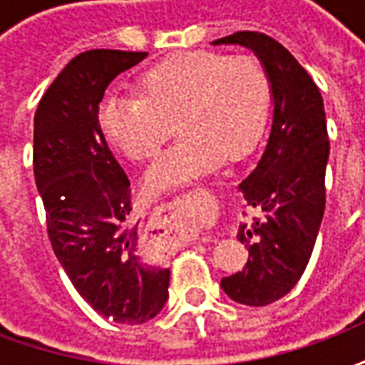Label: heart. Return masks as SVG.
<instances>
[{"label":"heart","mask_w":365,"mask_h":365,"mask_svg":"<svg viewBox=\"0 0 365 365\" xmlns=\"http://www.w3.org/2000/svg\"><path fill=\"white\" fill-rule=\"evenodd\" d=\"M269 107L272 82L260 60L193 51L148 68L138 97H107L97 119L105 138L136 162L150 160L175 125L182 138L143 178L148 195H164L213 174L225 158H245L264 135Z\"/></svg>","instance_id":"b5f03b06"}]
</instances>
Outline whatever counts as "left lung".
I'll use <instances>...</instances> for the list:
<instances>
[{
    "instance_id": "1",
    "label": "left lung",
    "mask_w": 365,
    "mask_h": 365,
    "mask_svg": "<svg viewBox=\"0 0 365 365\" xmlns=\"http://www.w3.org/2000/svg\"><path fill=\"white\" fill-rule=\"evenodd\" d=\"M213 44H238L256 54L272 82V125L260 160L238 183L248 205L260 211L240 222L248 248L245 269L221 287L240 305L264 307L285 297L305 272L324 213V174L330 144L322 96L305 68L272 36L240 31Z\"/></svg>"
}]
</instances>
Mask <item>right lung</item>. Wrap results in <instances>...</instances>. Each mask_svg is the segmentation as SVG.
<instances>
[{"instance_id":"add662e5","label":"right lung","mask_w":365,"mask_h":365,"mask_svg":"<svg viewBox=\"0 0 365 365\" xmlns=\"http://www.w3.org/2000/svg\"><path fill=\"white\" fill-rule=\"evenodd\" d=\"M146 56L125 51L78 54L35 113L33 166L52 250L88 305L120 324L158 317L170 285V269L146 264L138 252L130 182L97 119L107 86Z\"/></svg>"}]
</instances>
